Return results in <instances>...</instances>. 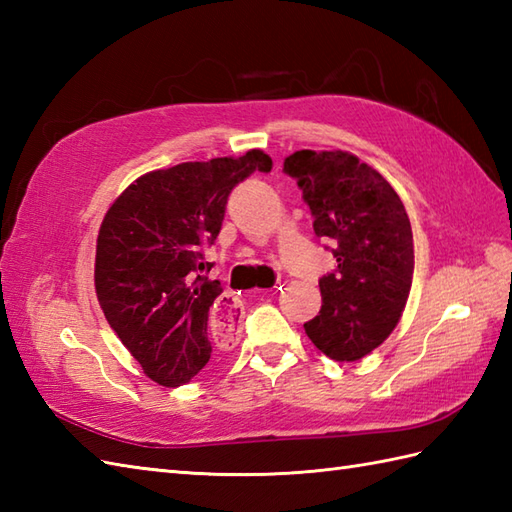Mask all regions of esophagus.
Wrapping results in <instances>:
<instances>
[{"label":"esophagus","mask_w":512,"mask_h":512,"mask_svg":"<svg viewBox=\"0 0 512 512\" xmlns=\"http://www.w3.org/2000/svg\"><path fill=\"white\" fill-rule=\"evenodd\" d=\"M242 303L233 295H222L213 310V328L220 330L224 336L237 334L242 328Z\"/></svg>","instance_id":"esophagus-1"}]
</instances>
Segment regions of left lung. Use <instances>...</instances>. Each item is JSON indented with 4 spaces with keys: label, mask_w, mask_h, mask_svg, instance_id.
<instances>
[{
    "label": "left lung",
    "mask_w": 512,
    "mask_h": 512,
    "mask_svg": "<svg viewBox=\"0 0 512 512\" xmlns=\"http://www.w3.org/2000/svg\"><path fill=\"white\" fill-rule=\"evenodd\" d=\"M330 239L336 270L319 279L321 310L303 323L332 361H361L394 332L413 277V235L405 204L380 173L350 151L301 149L284 160Z\"/></svg>",
    "instance_id": "1"
}]
</instances>
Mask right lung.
<instances>
[{"mask_svg":"<svg viewBox=\"0 0 512 512\" xmlns=\"http://www.w3.org/2000/svg\"><path fill=\"white\" fill-rule=\"evenodd\" d=\"M270 169L262 149L182 162L140 176L107 209L96 239V297L154 383L178 387L209 363L222 286L200 275L211 270L202 253L220 233L235 184Z\"/></svg>","mask_w":512,"mask_h":512,"instance_id":"obj_1","label":"right lung"}]
</instances>
